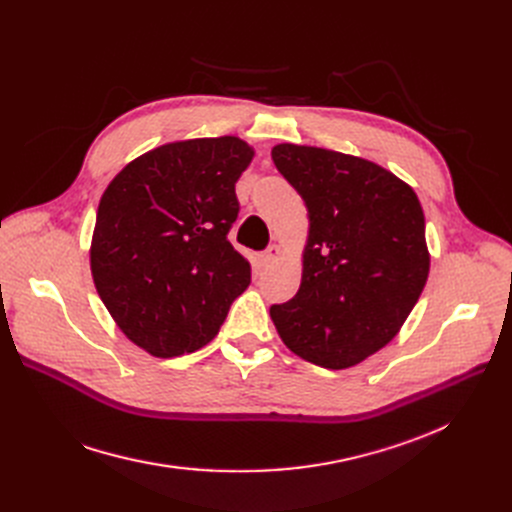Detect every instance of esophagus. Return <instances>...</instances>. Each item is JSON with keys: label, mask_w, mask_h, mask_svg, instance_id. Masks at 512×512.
I'll list each match as a JSON object with an SVG mask.
<instances>
[{"label": "esophagus", "mask_w": 512, "mask_h": 512, "mask_svg": "<svg viewBox=\"0 0 512 512\" xmlns=\"http://www.w3.org/2000/svg\"><path fill=\"white\" fill-rule=\"evenodd\" d=\"M282 255H284V251H282L278 245H272L265 253H261L259 261H261L263 267H270V265H274Z\"/></svg>", "instance_id": "34e87169"}]
</instances>
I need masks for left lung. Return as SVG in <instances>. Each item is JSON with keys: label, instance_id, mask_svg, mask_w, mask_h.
<instances>
[{"label": "left lung", "instance_id": "8db88e82", "mask_svg": "<svg viewBox=\"0 0 512 512\" xmlns=\"http://www.w3.org/2000/svg\"><path fill=\"white\" fill-rule=\"evenodd\" d=\"M278 172L309 215L299 292L270 309L290 351L348 369L384 348L429 274L425 218L413 188L369 159L280 143Z\"/></svg>", "mask_w": 512, "mask_h": 512}]
</instances>
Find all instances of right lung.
Wrapping results in <instances>:
<instances>
[{
    "instance_id": "right-lung-1",
    "label": "right lung",
    "mask_w": 512,
    "mask_h": 512,
    "mask_svg": "<svg viewBox=\"0 0 512 512\" xmlns=\"http://www.w3.org/2000/svg\"><path fill=\"white\" fill-rule=\"evenodd\" d=\"M253 155L238 137L174 141L132 159L103 191L93 282L122 334L149 355L199 351L251 284L228 230L234 184Z\"/></svg>"
}]
</instances>
